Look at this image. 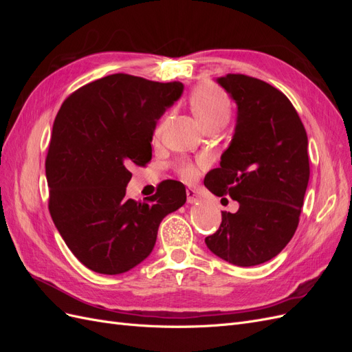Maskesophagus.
<instances>
[{"instance_id": "esophagus-1", "label": "esophagus", "mask_w": 352, "mask_h": 352, "mask_svg": "<svg viewBox=\"0 0 352 352\" xmlns=\"http://www.w3.org/2000/svg\"><path fill=\"white\" fill-rule=\"evenodd\" d=\"M186 201L189 204H195V202L199 201V195L195 192L194 189H188L186 190Z\"/></svg>"}]
</instances>
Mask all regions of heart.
<instances>
[{"mask_svg":"<svg viewBox=\"0 0 352 352\" xmlns=\"http://www.w3.org/2000/svg\"><path fill=\"white\" fill-rule=\"evenodd\" d=\"M189 104L190 109H192V113L206 129L212 124H225L232 110V104L226 92L211 83H202L197 87L192 94H190ZM167 122L168 116L166 114L155 124L153 132L155 141H158L163 136ZM177 172L180 177L186 180V182H192L198 176V167L190 162H182L177 167Z\"/></svg>","mask_w":352,"mask_h":352,"instance_id":"1","label":"heart"}]
</instances>
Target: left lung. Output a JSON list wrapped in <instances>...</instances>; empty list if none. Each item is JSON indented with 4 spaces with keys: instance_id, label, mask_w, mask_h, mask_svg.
I'll return each mask as SVG.
<instances>
[{
    "instance_id": "8db88e82",
    "label": "left lung",
    "mask_w": 352,
    "mask_h": 352,
    "mask_svg": "<svg viewBox=\"0 0 352 352\" xmlns=\"http://www.w3.org/2000/svg\"><path fill=\"white\" fill-rule=\"evenodd\" d=\"M217 82L238 104V120L220 167L208 172L204 185L238 201L239 210L221 211V225L206 243L217 257L250 267L276 257L298 228L310 179L308 140L278 88L239 73Z\"/></svg>"
}]
</instances>
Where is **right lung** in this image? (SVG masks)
Returning a JSON list of instances; mask_svg holds the SVG:
<instances>
[{
    "label": "right lung",
    "mask_w": 352,
    "mask_h": 352,
    "mask_svg": "<svg viewBox=\"0 0 352 352\" xmlns=\"http://www.w3.org/2000/svg\"><path fill=\"white\" fill-rule=\"evenodd\" d=\"M182 91L180 82L116 73L61 104L45 158L48 210L88 269L102 274L133 269L151 254L162 220L186 202L177 180H164L144 201L126 198L129 168L151 162L155 123Z\"/></svg>",
    "instance_id": "add662e5"
}]
</instances>
